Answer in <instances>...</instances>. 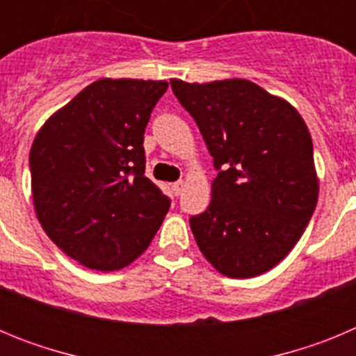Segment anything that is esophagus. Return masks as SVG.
<instances>
[{
	"instance_id": "esophagus-1",
	"label": "esophagus",
	"mask_w": 356,
	"mask_h": 356,
	"mask_svg": "<svg viewBox=\"0 0 356 356\" xmlns=\"http://www.w3.org/2000/svg\"><path fill=\"white\" fill-rule=\"evenodd\" d=\"M184 187H185V181L184 180L175 181V184H172V193H175L176 196H180L181 191H184Z\"/></svg>"
}]
</instances>
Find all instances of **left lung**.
I'll use <instances>...</instances> for the list:
<instances>
[{
  "label": "left lung",
  "instance_id": "obj_1",
  "mask_svg": "<svg viewBox=\"0 0 356 356\" xmlns=\"http://www.w3.org/2000/svg\"><path fill=\"white\" fill-rule=\"evenodd\" d=\"M213 163L209 209L191 217L197 248L221 275L253 278L280 264L319 197L312 137L284 97L244 78L187 83L172 78Z\"/></svg>",
  "mask_w": 356,
  "mask_h": 356
}]
</instances>
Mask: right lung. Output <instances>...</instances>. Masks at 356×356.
Instances as JSON below:
<instances>
[{
    "mask_svg": "<svg viewBox=\"0 0 356 356\" xmlns=\"http://www.w3.org/2000/svg\"><path fill=\"white\" fill-rule=\"evenodd\" d=\"M165 80L103 78L37 131L31 197L42 229L92 271H119L147 250L169 210L144 175V130Z\"/></svg>",
    "mask_w": 356,
    "mask_h": 356,
    "instance_id": "obj_1",
    "label": "right lung"
}]
</instances>
